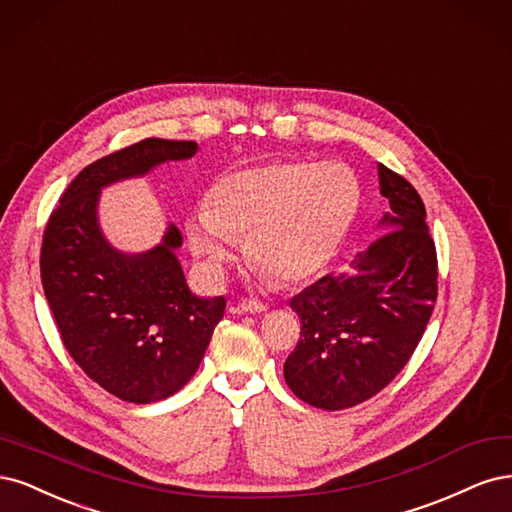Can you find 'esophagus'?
Here are the masks:
<instances>
[{"label": "esophagus", "mask_w": 512, "mask_h": 512, "mask_svg": "<svg viewBox=\"0 0 512 512\" xmlns=\"http://www.w3.org/2000/svg\"><path fill=\"white\" fill-rule=\"evenodd\" d=\"M268 304L257 302V300H242L238 304V312H266Z\"/></svg>", "instance_id": "34e87169"}]
</instances>
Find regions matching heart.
<instances>
[{"label":"heart","instance_id":"1","mask_svg":"<svg viewBox=\"0 0 512 512\" xmlns=\"http://www.w3.org/2000/svg\"><path fill=\"white\" fill-rule=\"evenodd\" d=\"M359 206L357 178L344 163L276 161L223 176L210 210L189 223V242L212 274H221L246 238V257L280 285L317 274Z\"/></svg>","mask_w":512,"mask_h":512}]
</instances>
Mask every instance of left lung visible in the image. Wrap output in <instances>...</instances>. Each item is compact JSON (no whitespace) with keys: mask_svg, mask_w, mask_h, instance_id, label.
<instances>
[{"mask_svg":"<svg viewBox=\"0 0 512 512\" xmlns=\"http://www.w3.org/2000/svg\"><path fill=\"white\" fill-rule=\"evenodd\" d=\"M378 178L391 208L387 232L357 255L353 274L323 276L289 302L302 329L285 381L315 408L344 410L385 389L415 353L438 298L421 195L383 163Z\"/></svg>","mask_w":512,"mask_h":512,"instance_id":"8db88e82","label":"left lung"}]
</instances>
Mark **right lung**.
<instances>
[{
    "label": "right lung",
    "instance_id": "right-lung-1",
    "mask_svg": "<svg viewBox=\"0 0 512 512\" xmlns=\"http://www.w3.org/2000/svg\"><path fill=\"white\" fill-rule=\"evenodd\" d=\"M195 151V142L146 138L93 161L63 191L44 229L42 287L65 351L123 402L166 400L189 383L223 319L225 298L189 291L174 257L183 244L174 225L153 251H114L97 227V195L114 180Z\"/></svg>",
    "mask_w": 512,
    "mask_h": 512
}]
</instances>
